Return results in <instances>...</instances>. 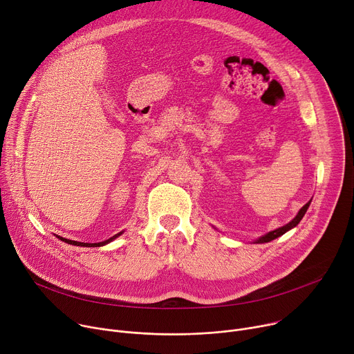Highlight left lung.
<instances>
[{
    "mask_svg": "<svg viewBox=\"0 0 354 354\" xmlns=\"http://www.w3.org/2000/svg\"><path fill=\"white\" fill-rule=\"evenodd\" d=\"M309 205H310V202H308L299 212H298V214L295 216V218H292L291 221H289L288 224H285V226H282V227H279V229H277V230H272V232H270L268 234H266V236H263V237H260L259 240H257L255 243H268V241H271V240H274V239H277V237H279V236H282V234H285L288 230H291V229H294L297 224L302 220V217L305 216V213H306V210H308V207H309Z\"/></svg>",
    "mask_w": 354,
    "mask_h": 354,
    "instance_id": "1",
    "label": "left lung"
}]
</instances>
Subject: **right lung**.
Returning a JSON list of instances; mask_svg holds the SVG:
<instances>
[{"instance_id":"right-lung-1","label":"right lung","mask_w":354,"mask_h":354,"mask_svg":"<svg viewBox=\"0 0 354 354\" xmlns=\"http://www.w3.org/2000/svg\"><path fill=\"white\" fill-rule=\"evenodd\" d=\"M121 234H122V232H121V233H117L115 236H113V237H110V239H107V240H104V241H100V243H80V241H73V240H68V239H63V237H59V239H60L62 241L68 243V244H72V245H80V247H100V245H104V244L113 241L114 239H117V237L121 236Z\"/></svg>"}]
</instances>
